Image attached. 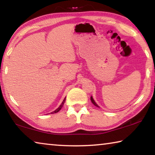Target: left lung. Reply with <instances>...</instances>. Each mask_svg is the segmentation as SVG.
<instances>
[{"label": "left lung", "mask_w": 155, "mask_h": 155, "mask_svg": "<svg viewBox=\"0 0 155 155\" xmlns=\"http://www.w3.org/2000/svg\"><path fill=\"white\" fill-rule=\"evenodd\" d=\"M91 103H92L94 104V105H95L96 107H99L98 105H97V104L95 103V101H94V99H93V98H92V97H91Z\"/></svg>", "instance_id": "left-lung-1"}]
</instances>
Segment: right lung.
<instances>
[{
	"instance_id": "obj_1",
	"label": "right lung",
	"mask_w": 155,
	"mask_h": 155,
	"mask_svg": "<svg viewBox=\"0 0 155 155\" xmlns=\"http://www.w3.org/2000/svg\"><path fill=\"white\" fill-rule=\"evenodd\" d=\"M65 98H64V101H63V102H62V103L61 104V105H60L59 107V108H57L55 111H54L53 112H51V114H56V113H57L58 111H59L60 110H61V109L62 108V107H63V105H64V103H65Z\"/></svg>"
}]
</instances>
